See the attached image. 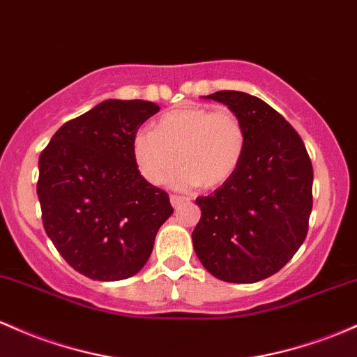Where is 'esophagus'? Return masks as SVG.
<instances>
[{
	"instance_id": "obj_1",
	"label": "esophagus",
	"mask_w": 357,
	"mask_h": 357,
	"mask_svg": "<svg viewBox=\"0 0 357 357\" xmlns=\"http://www.w3.org/2000/svg\"><path fill=\"white\" fill-rule=\"evenodd\" d=\"M188 198L186 197H181V195H171V203L174 208H178V206H181L183 203H186Z\"/></svg>"
}]
</instances>
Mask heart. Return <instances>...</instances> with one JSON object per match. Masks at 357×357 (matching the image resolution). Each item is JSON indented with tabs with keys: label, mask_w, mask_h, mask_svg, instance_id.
Listing matches in <instances>:
<instances>
[{
	"label": "heart",
	"mask_w": 357,
	"mask_h": 357,
	"mask_svg": "<svg viewBox=\"0 0 357 357\" xmlns=\"http://www.w3.org/2000/svg\"><path fill=\"white\" fill-rule=\"evenodd\" d=\"M248 151V128L232 109L183 107L166 112L132 140V155L142 178L160 185L171 176L174 186L215 188L229 181Z\"/></svg>",
	"instance_id": "obj_1"
}]
</instances>
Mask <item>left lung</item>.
Returning a JSON list of instances; mask_svg holds the SVG:
<instances>
[{"instance_id": "8db88e82", "label": "left lung", "mask_w": 357, "mask_h": 357, "mask_svg": "<svg viewBox=\"0 0 357 357\" xmlns=\"http://www.w3.org/2000/svg\"><path fill=\"white\" fill-rule=\"evenodd\" d=\"M206 98L241 116L248 151L229 181L197 198L195 252L218 280L256 283L280 271L307 237L312 160L298 132L259 98L242 91Z\"/></svg>"}]
</instances>
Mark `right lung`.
<instances>
[{"label": "right lung", "instance_id": "right-lung-1", "mask_svg": "<svg viewBox=\"0 0 357 357\" xmlns=\"http://www.w3.org/2000/svg\"><path fill=\"white\" fill-rule=\"evenodd\" d=\"M159 112L142 100H107L66 121L38 160L37 195L47 236L77 273L119 281L144 268L169 195L140 176L132 140Z\"/></svg>", "mask_w": 357, "mask_h": 357}]
</instances>
